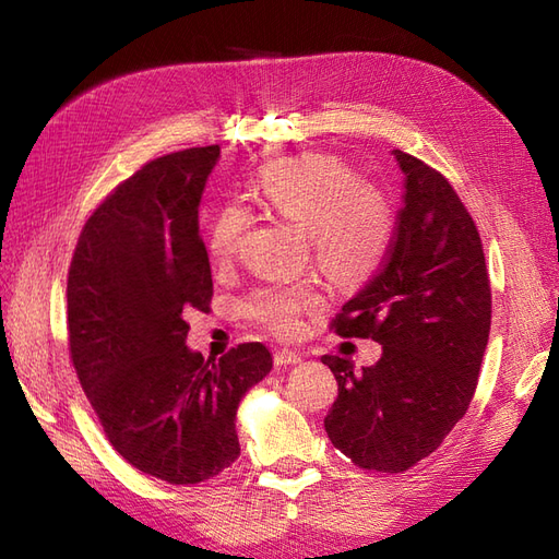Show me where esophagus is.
<instances>
[{"mask_svg": "<svg viewBox=\"0 0 559 559\" xmlns=\"http://www.w3.org/2000/svg\"><path fill=\"white\" fill-rule=\"evenodd\" d=\"M300 364V354L292 352V349H277L275 352V366H296Z\"/></svg>", "mask_w": 559, "mask_h": 559, "instance_id": "1", "label": "esophagus"}]
</instances>
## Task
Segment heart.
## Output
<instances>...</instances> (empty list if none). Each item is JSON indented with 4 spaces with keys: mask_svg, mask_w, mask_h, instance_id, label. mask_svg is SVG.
I'll return each instance as SVG.
<instances>
[{
    "mask_svg": "<svg viewBox=\"0 0 559 559\" xmlns=\"http://www.w3.org/2000/svg\"><path fill=\"white\" fill-rule=\"evenodd\" d=\"M257 195L265 210L300 230L317 265L337 284H361L384 261L394 235V210L378 186L357 181L345 163L331 156H300L263 173ZM249 224L247 210L226 205L212 218L207 257L228 265L238 257ZM319 306L310 284L267 286L253 294L249 314L280 335L298 329L300 314Z\"/></svg>",
    "mask_w": 559,
    "mask_h": 559,
    "instance_id": "b5f03b06",
    "label": "heart"
}]
</instances>
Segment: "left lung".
Wrapping results in <instances>:
<instances>
[{
    "label": "left lung",
    "mask_w": 559,
    "mask_h": 559,
    "mask_svg": "<svg viewBox=\"0 0 559 559\" xmlns=\"http://www.w3.org/2000/svg\"><path fill=\"white\" fill-rule=\"evenodd\" d=\"M392 154L405 175L392 249L333 321L345 337H373L382 357L361 370L321 357L337 380L331 443L384 473L425 460L466 415L492 319L480 235L462 200L433 167Z\"/></svg>",
    "instance_id": "8db88e82"
}]
</instances>
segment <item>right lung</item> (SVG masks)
I'll return each mask as SVG.
<instances>
[{
	"instance_id": "right-lung-1",
	"label": "right lung",
	"mask_w": 559,
	"mask_h": 559,
	"mask_svg": "<svg viewBox=\"0 0 559 559\" xmlns=\"http://www.w3.org/2000/svg\"><path fill=\"white\" fill-rule=\"evenodd\" d=\"M218 146L151 160L81 230L67 280L70 352L93 411L128 464L173 485L240 456V401L273 368L261 343L202 359L186 314L207 310L212 270L198 205Z\"/></svg>"
}]
</instances>
